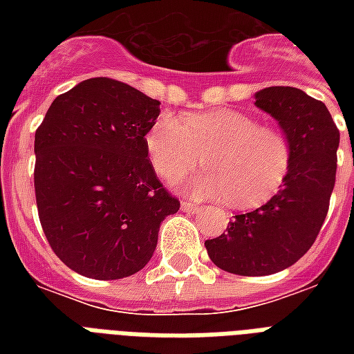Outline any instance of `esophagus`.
<instances>
[{
  "label": "esophagus",
  "mask_w": 354,
  "mask_h": 354,
  "mask_svg": "<svg viewBox=\"0 0 354 354\" xmlns=\"http://www.w3.org/2000/svg\"><path fill=\"white\" fill-rule=\"evenodd\" d=\"M182 209L187 211V213H198L200 205L193 204V202H182Z\"/></svg>",
  "instance_id": "esophagus-1"
}]
</instances>
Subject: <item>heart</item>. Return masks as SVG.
<instances>
[{"mask_svg": "<svg viewBox=\"0 0 354 354\" xmlns=\"http://www.w3.org/2000/svg\"><path fill=\"white\" fill-rule=\"evenodd\" d=\"M145 145L156 172L167 180L183 178L205 158L209 172L185 189L198 198L227 200L235 207L264 204L290 171L292 145L283 130L226 108L183 119L160 113Z\"/></svg>", "mask_w": 354, "mask_h": 354, "instance_id": "heart-1", "label": "heart"}]
</instances>
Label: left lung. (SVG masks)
Returning a JSON list of instances; mask_svg holds the SVG:
<instances>
[{"label": "left lung", "mask_w": 354, "mask_h": 354, "mask_svg": "<svg viewBox=\"0 0 354 354\" xmlns=\"http://www.w3.org/2000/svg\"><path fill=\"white\" fill-rule=\"evenodd\" d=\"M255 106L279 121L290 139V171L266 204L235 215L227 233L205 241L218 268L250 277L281 272L310 250L329 211L340 145L327 106L297 88H264L255 93Z\"/></svg>", "instance_id": "8db88e82"}]
</instances>
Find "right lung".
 <instances>
[{
    "instance_id": "add662e5",
    "label": "right lung",
    "mask_w": 354,
    "mask_h": 354,
    "mask_svg": "<svg viewBox=\"0 0 354 354\" xmlns=\"http://www.w3.org/2000/svg\"><path fill=\"white\" fill-rule=\"evenodd\" d=\"M160 101L108 79L58 95L35 133L38 216L57 257L91 279L149 263L165 216L180 209L156 176L145 136Z\"/></svg>"
}]
</instances>
